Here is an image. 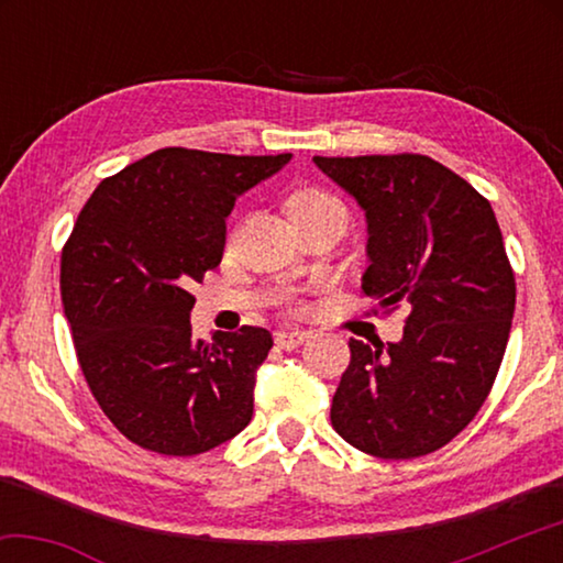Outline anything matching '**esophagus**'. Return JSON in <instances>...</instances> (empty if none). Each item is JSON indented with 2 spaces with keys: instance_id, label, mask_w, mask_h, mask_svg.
I'll use <instances>...</instances> for the list:
<instances>
[{
  "instance_id": "1",
  "label": "esophagus",
  "mask_w": 563,
  "mask_h": 563,
  "mask_svg": "<svg viewBox=\"0 0 563 563\" xmlns=\"http://www.w3.org/2000/svg\"><path fill=\"white\" fill-rule=\"evenodd\" d=\"M308 338H310V332H305V330H278L275 332V345L283 350H295V347H300Z\"/></svg>"
}]
</instances>
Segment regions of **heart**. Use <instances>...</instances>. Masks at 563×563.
<instances>
[{"mask_svg": "<svg viewBox=\"0 0 563 563\" xmlns=\"http://www.w3.org/2000/svg\"><path fill=\"white\" fill-rule=\"evenodd\" d=\"M288 216L290 221H302V218H316V216H338L345 221V206L340 203L328 190L320 188H302L295 190L288 198Z\"/></svg>", "mask_w": 563, "mask_h": 563, "instance_id": "heart-1", "label": "heart"}]
</instances>
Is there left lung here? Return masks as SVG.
<instances>
[{
    "label": "left lung",
    "instance_id": "8db88e82",
    "mask_svg": "<svg viewBox=\"0 0 563 563\" xmlns=\"http://www.w3.org/2000/svg\"><path fill=\"white\" fill-rule=\"evenodd\" d=\"M367 218L362 290L405 302L399 342L350 340L332 397L342 440L379 460L452 442L487 399L507 350L517 283L487 198L430 156H316Z\"/></svg>",
    "mask_w": 563,
    "mask_h": 563
}]
</instances>
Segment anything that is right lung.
I'll return each instance as SVG.
<instances>
[{
	"label": "right lung",
	"mask_w": 563,
	"mask_h": 563,
	"mask_svg": "<svg viewBox=\"0 0 563 563\" xmlns=\"http://www.w3.org/2000/svg\"><path fill=\"white\" fill-rule=\"evenodd\" d=\"M290 154L161 148L103 178L62 251V302L81 373L113 427L148 452L194 456L245 430L265 328L190 338V288L218 268L235 198Z\"/></svg>",
	"instance_id": "obj_1"
}]
</instances>
